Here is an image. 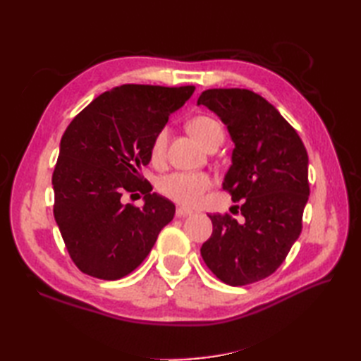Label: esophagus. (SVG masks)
Wrapping results in <instances>:
<instances>
[{
  "label": "esophagus",
  "mask_w": 361,
  "mask_h": 361,
  "mask_svg": "<svg viewBox=\"0 0 361 361\" xmlns=\"http://www.w3.org/2000/svg\"><path fill=\"white\" fill-rule=\"evenodd\" d=\"M175 214H176V217H188V216H190V214H192V211L188 209V208H183V206H178V208H176V211H175Z\"/></svg>",
  "instance_id": "esophagus-1"
}]
</instances>
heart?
<instances>
[{
	"mask_svg": "<svg viewBox=\"0 0 361 361\" xmlns=\"http://www.w3.org/2000/svg\"><path fill=\"white\" fill-rule=\"evenodd\" d=\"M189 132L192 133L198 141H200L204 147L211 141L217 140V137H224V128L219 122L211 118L200 114L189 121ZM169 140V130L163 127L153 137L150 144V159L153 163H161L166 155ZM212 186V178L204 172H173L163 176L158 181V190L164 197L171 198V200L194 206L202 202L206 190Z\"/></svg>",
	"mask_w": 361,
	"mask_h": 361,
	"instance_id": "1",
	"label": "heart"
}]
</instances>
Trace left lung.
I'll return each instance as SVG.
<instances>
[{
    "mask_svg": "<svg viewBox=\"0 0 361 361\" xmlns=\"http://www.w3.org/2000/svg\"><path fill=\"white\" fill-rule=\"evenodd\" d=\"M197 104L231 135L235 147L224 189L233 202L242 200L243 216H209L212 234L200 252L221 282L248 286L278 270L301 234L310 194L307 150L281 113L250 90H206Z\"/></svg>",
    "mask_w": 361,
    "mask_h": 361,
    "instance_id": "1",
    "label": "left lung"
}]
</instances>
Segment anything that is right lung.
<instances>
[{"label": "right lung", "mask_w": 361, "mask_h": 361, "mask_svg": "<svg viewBox=\"0 0 361 361\" xmlns=\"http://www.w3.org/2000/svg\"><path fill=\"white\" fill-rule=\"evenodd\" d=\"M194 90L127 83L97 96L66 127L52 173L54 217L82 273L124 278L173 219L175 204L150 192L141 167L153 137ZM137 192L142 209L121 203L122 195Z\"/></svg>", "instance_id": "1"}]
</instances>
